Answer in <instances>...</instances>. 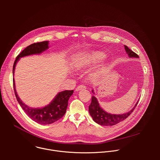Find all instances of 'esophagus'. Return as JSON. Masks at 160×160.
I'll use <instances>...</instances> for the list:
<instances>
[{
  "label": "esophagus",
  "instance_id": "34e87169",
  "mask_svg": "<svg viewBox=\"0 0 160 160\" xmlns=\"http://www.w3.org/2000/svg\"><path fill=\"white\" fill-rule=\"evenodd\" d=\"M86 88V86L85 85H78L77 88H76V89H75V90L76 91H79V90H82V89H85Z\"/></svg>",
  "mask_w": 160,
  "mask_h": 160
}]
</instances>
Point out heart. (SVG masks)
<instances>
[{
	"label": "heart",
	"mask_w": 160,
	"mask_h": 160,
	"mask_svg": "<svg viewBox=\"0 0 160 160\" xmlns=\"http://www.w3.org/2000/svg\"><path fill=\"white\" fill-rule=\"evenodd\" d=\"M104 54L101 52H94L87 54L79 61V66L80 67H84L91 64L97 63L104 58Z\"/></svg>",
	"instance_id": "b5f03b06"
}]
</instances>
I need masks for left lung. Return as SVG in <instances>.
I'll list each match as a JSON object with an SVG mask.
<instances>
[{
	"mask_svg": "<svg viewBox=\"0 0 160 160\" xmlns=\"http://www.w3.org/2000/svg\"><path fill=\"white\" fill-rule=\"evenodd\" d=\"M125 51L128 54V56L130 58H139V56L130 50L127 45H124ZM93 94L94 92L92 90ZM138 104V102H137L134 108L130 111L129 112L123 114V115H111L106 112H105L99 105V103L97 101V99L94 96L92 97V101L88 107L89 112L90 116L92 117L93 120L97 123L103 125V126H112L115 125L127 118L133 111L134 109L137 106V104Z\"/></svg>",
	"mask_w": 160,
	"mask_h": 160,
	"instance_id": "1",
	"label": "left lung"
}]
</instances>
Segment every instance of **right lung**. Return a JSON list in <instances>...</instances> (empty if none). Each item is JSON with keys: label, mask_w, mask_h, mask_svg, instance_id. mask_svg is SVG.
<instances>
[{"label": "right lung", "mask_w": 160, "mask_h": 160, "mask_svg": "<svg viewBox=\"0 0 160 160\" xmlns=\"http://www.w3.org/2000/svg\"><path fill=\"white\" fill-rule=\"evenodd\" d=\"M48 43V41L34 43L28 45L24 50H22V52L18 55L15 59L13 64L12 73L14 74V73L16 64L20 58L32 54H40L49 48ZM13 87L16 99L21 107L32 120L42 125H49L61 119L64 115L68 104V99L74 92L73 90L62 91V92H59L50 104L43 108L35 109L27 106L24 103H22V102L19 98L15 89L14 79Z\"/></svg>", "instance_id": "1"}]
</instances>
